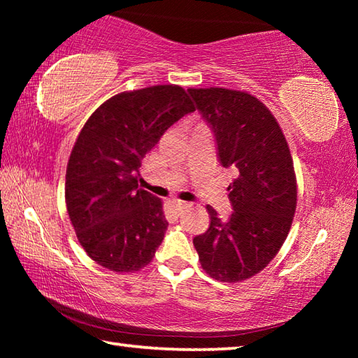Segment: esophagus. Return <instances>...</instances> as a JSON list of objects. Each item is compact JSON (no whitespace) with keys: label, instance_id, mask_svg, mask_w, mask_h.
Segmentation results:
<instances>
[{"label":"esophagus","instance_id":"esophagus-1","mask_svg":"<svg viewBox=\"0 0 358 358\" xmlns=\"http://www.w3.org/2000/svg\"><path fill=\"white\" fill-rule=\"evenodd\" d=\"M173 203V210H175V213H181V211H183L186 207H187V203L186 202H181V201H173L172 202Z\"/></svg>","mask_w":358,"mask_h":358}]
</instances>
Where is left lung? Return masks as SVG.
I'll return each mask as SVG.
<instances>
[{
  "label": "left lung",
  "mask_w": 358,
  "mask_h": 358,
  "mask_svg": "<svg viewBox=\"0 0 358 358\" xmlns=\"http://www.w3.org/2000/svg\"><path fill=\"white\" fill-rule=\"evenodd\" d=\"M217 143L222 167L237 173L229 185L232 215L221 221L207 207L210 227L194 237L202 268L216 281L237 282L273 259L292 226L296 181L289 145L257 98L227 88H189Z\"/></svg>",
  "instance_id": "left-lung-1"
}]
</instances>
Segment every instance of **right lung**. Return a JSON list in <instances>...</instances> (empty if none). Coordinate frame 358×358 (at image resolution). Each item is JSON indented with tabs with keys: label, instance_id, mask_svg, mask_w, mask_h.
<instances>
[{
	"label": "right lung",
	"instance_id": "right-lung-1",
	"mask_svg": "<svg viewBox=\"0 0 358 358\" xmlns=\"http://www.w3.org/2000/svg\"><path fill=\"white\" fill-rule=\"evenodd\" d=\"M196 110L177 85L113 96L78 134L66 171V207L77 238L112 271L150 264L169 222L161 199L138 187L145 155L185 115Z\"/></svg>",
	"mask_w": 358,
	"mask_h": 358
}]
</instances>
